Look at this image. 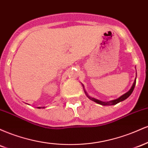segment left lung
Masks as SVG:
<instances>
[{"instance_id":"left-lung-1","label":"left lung","mask_w":148,"mask_h":148,"mask_svg":"<svg viewBox=\"0 0 148 148\" xmlns=\"http://www.w3.org/2000/svg\"><path fill=\"white\" fill-rule=\"evenodd\" d=\"M136 78L135 79V81H134L133 86H132L131 89L128 92H127V93L124 94L123 95H122L121 97H119L118 99L112 100V101H107V102H103V101H99V100L95 99V98L90 97L88 96L87 94H86V95L88 97V98H89V99L92 100V101H95V102H97V103H100V104H101V105H104V106H105V105H115V104H117V103L120 102V101H123L125 99H126L127 98H128L131 95V94H132V92H133L134 89V87H135V86H136Z\"/></svg>"}]
</instances>
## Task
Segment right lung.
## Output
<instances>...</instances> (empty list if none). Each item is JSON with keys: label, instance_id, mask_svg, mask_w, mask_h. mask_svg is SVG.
<instances>
[{"label": "right lung", "instance_id": "1", "mask_svg": "<svg viewBox=\"0 0 148 148\" xmlns=\"http://www.w3.org/2000/svg\"><path fill=\"white\" fill-rule=\"evenodd\" d=\"M38 108H40V107H38Z\"/></svg>", "mask_w": 148, "mask_h": 148}]
</instances>
